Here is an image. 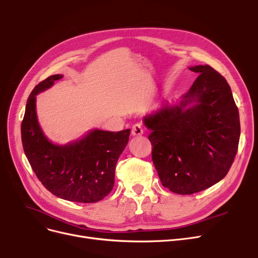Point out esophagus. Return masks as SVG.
<instances>
[{
  "mask_svg": "<svg viewBox=\"0 0 258 258\" xmlns=\"http://www.w3.org/2000/svg\"><path fill=\"white\" fill-rule=\"evenodd\" d=\"M131 135L134 137H140L143 135V129L141 127V124L139 123H136L132 126V129H131Z\"/></svg>",
  "mask_w": 258,
  "mask_h": 258,
  "instance_id": "esophagus-1",
  "label": "esophagus"
}]
</instances>
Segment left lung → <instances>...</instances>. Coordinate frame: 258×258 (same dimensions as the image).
Instances as JSON below:
<instances>
[{
  "mask_svg": "<svg viewBox=\"0 0 258 258\" xmlns=\"http://www.w3.org/2000/svg\"><path fill=\"white\" fill-rule=\"evenodd\" d=\"M175 105L144 117L161 184L178 195L205 190L226 176L240 139L239 111L230 86L210 66Z\"/></svg>",
  "mask_w": 258,
  "mask_h": 258,
  "instance_id": "left-lung-1",
  "label": "left lung"
}]
</instances>
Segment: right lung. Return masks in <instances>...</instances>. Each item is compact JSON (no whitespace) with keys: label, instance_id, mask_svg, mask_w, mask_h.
<instances>
[{"label":"right lung","instance_id":"right-lung-1","mask_svg":"<svg viewBox=\"0 0 258 258\" xmlns=\"http://www.w3.org/2000/svg\"><path fill=\"white\" fill-rule=\"evenodd\" d=\"M62 77L61 74L47 77L29 96L21 122L23 151L37 178L52 195L92 204L113 189L116 163L129 141L130 129L118 132L95 129L67 145L51 143L38 124L35 96Z\"/></svg>","mask_w":258,"mask_h":258}]
</instances>
